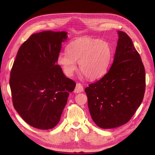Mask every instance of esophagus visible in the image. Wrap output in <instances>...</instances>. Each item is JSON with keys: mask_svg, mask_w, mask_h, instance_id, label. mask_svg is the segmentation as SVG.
<instances>
[{"mask_svg": "<svg viewBox=\"0 0 155 155\" xmlns=\"http://www.w3.org/2000/svg\"><path fill=\"white\" fill-rule=\"evenodd\" d=\"M83 91V87L81 83H78L76 85V88L74 89V92L75 93H79L82 92Z\"/></svg>", "mask_w": 155, "mask_h": 155, "instance_id": "1", "label": "esophagus"}]
</instances>
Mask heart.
Returning <instances> with one entry per match:
<instances>
[{"label": "heart", "instance_id": "1", "mask_svg": "<svg viewBox=\"0 0 155 155\" xmlns=\"http://www.w3.org/2000/svg\"><path fill=\"white\" fill-rule=\"evenodd\" d=\"M67 51L61 52L58 58V63L64 74L72 76L77 69L76 61H79V70L89 79H97L106 73L112 55L109 43L88 37L72 41Z\"/></svg>", "mask_w": 155, "mask_h": 155}]
</instances>
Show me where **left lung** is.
<instances>
[{"label": "left lung", "instance_id": "8db88e82", "mask_svg": "<svg viewBox=\"0 0 155 155\" xmlns=\"http://www.w3.org/2000/svg\"><path fill=\"white\" fill-rule=\"evenodd\" d=\"M119 39L110 68L85 91L92 119L102 129L122 125L132 118L143 99L145 72L141 57L126 33Z\"/></svg>", "mask_w": 155, "mask_h": 155}]
</instances>
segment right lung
<instances>
[{
    "instance_id": "add662e5",
    "label": "right lung",
    "mask_w": 155,
    "mask_h": 155,
    "mask_svg": "<svg viewBox=\"0 0 155 155\" xmlns=\"http://www.w3.org/2000/svg\"><path fill=\"white\" fill-rule=\"evenodd\" d=\"M66 31L32 34L18 50L10 73L13 105L21 118L35 128L48 130L60 120L76 83L56 64Z\"/></svg>"
}]
</instances>
